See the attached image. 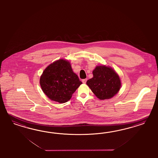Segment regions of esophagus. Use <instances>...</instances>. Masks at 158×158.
Instances as JSON below:
<instances>
[{
    "instance_id": "esophagus-1",
    "label": "esophagus",
    "mask_w": 158,
    "mask_h": 158,
    "mask_svg": "<svg viewBox=\"0 0 158 158\" xmlns=\"http://www.w3.org/2000/svg\"><path fill=\"white\" fill-rule=\"evenodd\" d=\"M86 81H87V79H83V80H82V82H83V83H86Z\"/></svg>"
}]
</instances>
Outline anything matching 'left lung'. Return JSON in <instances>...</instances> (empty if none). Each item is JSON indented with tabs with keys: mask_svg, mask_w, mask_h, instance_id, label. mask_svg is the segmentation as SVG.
Returning <instances> with one entry per match:
<instances>
[{
	"mask_svg": "<svg viewBox=\"0 0 158 158\" xmlns=\"http://www.w3.org/2000/svg\"><path fill=\"white\" fill-rule=\"evenodd\" d=\"M93 77L86 84L100 100L110 99L119 91L120 79L118 73L110 67L97 66L93 71Z\"/></svg>",
	"mask_w": 158,
	"mask_h": 158,
	"instance_id": "left-lung-1",
	"label": "left lung"
}]
</instances>
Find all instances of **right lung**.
I'll list each match as a JSON object with an SVG mask.
<instances>
[{"instance_id":"right-lung-1","label":"right lung","mask_w":158,"mask_h":158,"mask_svg":"<svg viewBox=\"0 0 158 158\" xmlns=\"http://www.w3.org/2000/svg\"><path fill=\"white\" fill-rule=\"evenodd\" d=\"M81 83L77 74L73 72L71 64L63 59L50 64L40 78L43 93L50 100L59 103L69 100Z\"/></svg>"}]
</instances>
